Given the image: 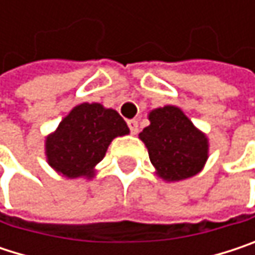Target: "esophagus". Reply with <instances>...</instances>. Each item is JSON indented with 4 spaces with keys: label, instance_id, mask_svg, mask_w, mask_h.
<instances>
[{
    "label": "esophagus",
    "instance_id": "esophagus-1",
    "mask_svg": "<svg viewBox=\"0 0 255 255\" xmlns=\"http://www.w3.org/2000/svg\"><path fill=\"white\" fill-rule=\"evenodd\" d=\"M128 127H129L131 134H137L138 132V123H137V120H129L128 121Z\"/></svg>",
    "mask_w": 255,
    "mask_h": 255
}]
</instances>
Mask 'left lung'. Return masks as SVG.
<instances>
[{
    "label": "left lung",
    "mask_w": 255,
    "mask_h": 255,
    "mask_svg": "<svg viewBox=\"0 0 255 255\" xmlns=\"http://www.w3.org/2000/svg\"><path fill=\"white\" fill-rule=\"evenodd\" d=\"M150 126L138 137L146 144L156 174L178 181L198 174L208 159V138L177 106H164L149 114Z\"/></svg>",
    "instance_id": "obj_1"
}]
</instances>
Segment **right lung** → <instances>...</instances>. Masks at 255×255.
<instances>
[{"label": "right lung", "instance_id": "right-lung-1", "mask_svg": "<svg viewBox=\"0 0 255 255\" xmlns=\"http://www.w3.org/2000/svg\"><path fill=\"white\" fill-rule=\"evenodd\" d=\"M129 132L127 123L100 103H81L45 138L47 162L68 178L94 177L111 141Z\"/></svg>", "mask_w": 255, "mask_h": 255}]
</instances>
